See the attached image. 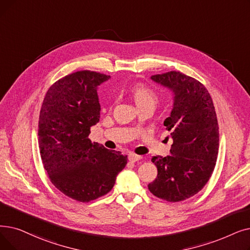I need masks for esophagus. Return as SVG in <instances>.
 <instances>
[{
    "mask_svg": "<svg viewBox=\"0 0 250 250\" xmlns=\"http://www.w3.org/2000/svg\"><path fill=\"white\" fill-rule=\"evenodd\" d=\"M141 158V156H139V155H136V154H134V153H129L128 154V160L131 161V162H136V161H138V160H140Z\"/></svg>",
    "mask_w": 250,
    "mask_h": 250,
    "instance_id": "obj_1",
    "label": "esophagus"
}]
</instances>
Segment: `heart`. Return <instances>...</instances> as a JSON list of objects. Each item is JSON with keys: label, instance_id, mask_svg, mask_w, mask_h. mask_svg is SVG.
<instances>
[{"label": "heart", "instance_id": "heart-1", "mask_svg": "<svg viewBox=\"0 0 250 250\" xmlns=\"http://www.w3.org/2000/svg\"><path fill=\"white\" fill-rule=\"evenodd\" d=\"M132 94L134 100L138 106L145 104H153L155 105L158 100L157 94L149 88L148 85L143 83L135 84L132 88Z\"/></svg>", "mask_w": 250, "mask_h": 250}]
</instances>
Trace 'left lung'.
<instances>
[{
  "label": "left lung",
  "mask_w": 250,
  "mask_h": 250,
  "mask_svg": "<svg viewBox=\"0 0 250 250\" xmlns=\"http://www.w3.org/2000/svg\"><path fill=\"white\" fill-rule=\"evenodd\" d=\"M173 93L171 112L164 123L173 143L170 155L153 156L156 179L148 185L156 197L179 202L197 194L208 182L219 152V125L205 86L180 71L152 75Z\"/></svg>",
  "instance_id": "1"
}]
</instances>
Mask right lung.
<instances>
[{"instance_id":"1","label":"right lung","mask_w":250,"mask_h":250,"mask_svg":"<svg viewBox=\"0 0 250 250\" xmlns=\"http://www.w3.org/2000/svg\"><path fill=\"white\" fill-rule=\"evenodd\" d=\"M109 78L90 70L68 74L50 86L40 111L42 165L53 185L80 202L109 192L127 162L126 155L89 139L100 119L97 86Z\"/></svg>"}]
</instances>
